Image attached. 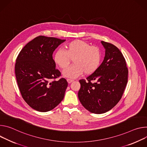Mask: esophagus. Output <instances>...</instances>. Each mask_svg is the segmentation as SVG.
Returning a JSON list of instances; mask_svg holds the SVG:
<instances>
[{"mask_svg":"<svg viewBox=\"0 0 147 147\" xmlns=\"http://www.w3.org/2000/svg\"><path fill=\"white\" fill-rule=\"evenodd\" d=\"M74 80V79H67V82L69 84H71V82H72Z\"/></svg>","mask_w":147,"mask_h":147,"instance_id":"1","label":"esophagus"}]
</instances>
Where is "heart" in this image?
Masks as SVG:
<instances>
[{"label": "heart", "instance_id": "obj_1", "mask_svg": "<svg viewBox=\"0 0 147 147\" xmlns=\"http://www.w3.org/2000/svg\"><path fill=\"white\" fill-rule=\"evenodd\" d=\"M102 55L98 47L82 40H74L65 46V51L59 50L54 56L55 63L61 69L67 68L72 61L74 64L63 72L65 77L75 78L84 74L94 73L99 67Z\"/></svg>", "mask_w": 147, "mask_h": 147}]
</instances>
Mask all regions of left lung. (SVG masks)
Wrapping results in <instances>:
<instances>
[{"instance_id": "left-lung-1", "label": "left lung", "mask_w": 147, "mask_h": 147, "mask_svg": "<svg viewBox=\"0 0 147 147\" xmlns=\"http://www.w3.org/2000/svg\"><path fill=\"white\" fill-rule=\"evenodd\" d=\"M105 48L103 62L86 79H80L78 98L92 113L102 114L115 107L121 99L128 81L125 59L113 44L101 41Z\"/></svg>"}]
</instances>
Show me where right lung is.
<instances>
[{
  "label": "right lung",
  "instance_id": "right-lung-1",
  "mask_svg": "<svg viewBox=\"0 0 147 147\" xmlns=\"http://www.w3.org/2000/svg\"><path fill=\"white\" fill-rule=\"evenodd\" d=\"M65 40L40 36L28 42L20 51L15 64L18 85L24 101L33 109L46 112L63 100L68 86L55 68L53 54Z\"/></svg>",
  "mask_w": 147,
  "mask_h": 147
}]
</instances>
